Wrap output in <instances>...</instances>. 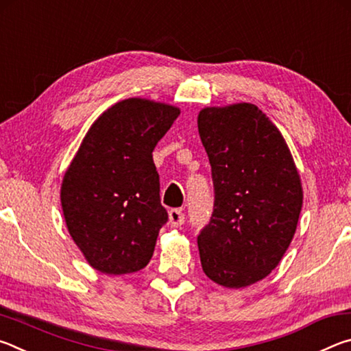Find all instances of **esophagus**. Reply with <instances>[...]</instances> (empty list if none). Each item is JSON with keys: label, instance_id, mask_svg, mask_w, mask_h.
Listing matches in <instances>:
<instances>
[{"label": "esophagus", "instance_id": "1", "mask_svg": "<svg viewBox=\"0 0 351 351\" xmlns=\"http://www.w3.org/2000/svg\"><path fill=\"white\" fill-rule=\"evenodd\" d=\"M184 218H186V215H184L181 209H171L169 212V223L173 226V228H178V226H182L184 224Z\"/></svg>", "mask_w": 351, "mask_h": 351}]
</instances>
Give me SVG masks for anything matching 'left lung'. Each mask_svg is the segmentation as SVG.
Here are the masks:
<instances>
[{"mask_svg":"<svg viewBox=\"0 0 351 351\" xmlns=\"http://www.w3.org/2000/svg\"><path fill=\"white\" fill-rule=\"evenodd\" d=\"M198 132L212 167L213 212L198 235L204 274L245 288L276 268L293 240L304 192L282 133L252 104L204 108Z\"/></svg>","mask_w":351,"mask_h":351,"instance_id":"1","label":"left lung"}]
</instances>
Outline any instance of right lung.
Instances as JSON below:
<instances>
[{
	"label": "right lung",
	"instance_id": "1",
	"mask_svg": "<svg viewBox=\"0 0 351 351\" xmlns=\"http://www.w3.org/2000/svg\"><path fill=\"white\" fill-rule=\"evenodd\" d=\"M178 116L176 106L127 99L83 138L60 199L69 234L94 269L121 276L150 261L169 219L152 153Z\"/></svg>",
	"mask_w": 351,
	"mask_h": 351
}]
</instances>
